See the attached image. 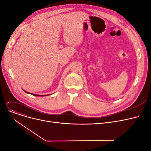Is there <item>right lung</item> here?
Listing matches in <instances>:
<instances>
[{
	"label": "right lung",
	"mask_w": 151,
	"mask_h": 151,
	"mask_svg": "<svg viewBox=\"0 0 151 151\" xmlns=\"http://www.w3.org/2000/svg\"><path fill=\"white\" fill-rule=\"evenodd\" d=\"M26 92V91H25ZM26 93H30V94H32V96H40V97H42V96H38V95H36V94H34V93H29V92H26Z\"/></svg>",
	"instance_id": "right-lung-1"
}]
</instances>
